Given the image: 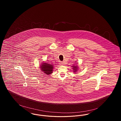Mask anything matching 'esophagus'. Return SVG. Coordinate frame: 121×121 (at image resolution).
I'll return each mask as SVG.
<instances>
[{"instance_id": "esophagus-1", "label": "esophagus", "mask_w": 121, "mask_h": 121, "mask_svg": "<svg viewBox=\"0 0 121 121\" xmlns=\"http://www.w3.org/2000/svg\"><path fill=\"white\" fill-rule=\"evenodd\" d=\"M64 63L63 62H61L60 63V64H61V65H64Z\"/></svg>"}]
</instances>
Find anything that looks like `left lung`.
I'll return each mask as SVG.
<instances>
[{
    "mask_svg": "<svg viewBox=\"0 0 121 121\" xmlns=\"http://www.w3.org/2000/svg\"><path fill=\"white\" fill-rule=\"evenodd\" d=\"M73 69H74V70H74L73 72H76V71H77L78 68L77 66H73Z\"/></svg>",
    "mask_w": 121,
    "mask_h": 121,
    "instance_id": "1",
    "label": "left lung"
}]
</instances>
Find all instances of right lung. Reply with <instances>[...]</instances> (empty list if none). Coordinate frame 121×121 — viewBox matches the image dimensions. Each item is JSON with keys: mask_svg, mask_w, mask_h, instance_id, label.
Masks as SVG:
<instances>
[{"mask_svg": "<svg viewBox=\"0 0 121 121\" xmlns=\"http://www.w3.org/2000/svg\"><path fill=\"white\" fill-rule=\"evenodd\" d=\"M43 64L41 65L40 70H41L43 72L46 74V75H50L52 73L53 65L52 64L46 63H42Z\"/></svg>", "mask_w": 121, "mask_h": 121, "instance_id": "right-lung-1", "label": "right lung"}]
</instances>
